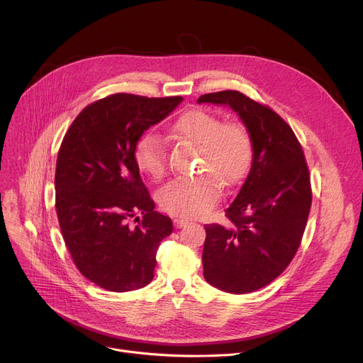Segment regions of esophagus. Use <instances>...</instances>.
<instances>
[{
	"mask_svg": "<svg viewBox=\"0 0 363 363\" xmlns=\"http://www.w3.org/2000/svg\"><path fill=\"white\" fill-rule=\"evenodd\" d=\"M174 225H175V228H182V226L188 225V220L184 218H177V219H174Z\"/></svg>",
	"mask_w": 363,
	"mask_h": 363,
	"instance_id": "esophagus-1",
	"label": "esophagus"
}]
</instances>
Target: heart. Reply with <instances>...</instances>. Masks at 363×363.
I'll list each match as a JSON object with an SVG mask.
<instances>
[{"instance_id": "obj_1", "label": "heart", "mask_w": 363, "mask_h": 363, "mask_svg": "<svg viewBox=\"0 0 363 363\" xmlns=\"http://www.w3.org/2000/svg\"><path fill=\"white\" fill-rule=\"evenodd\" d=\"M175 138L199 145L200 170L204 174L191 178H175L159 191V204L164 212L199 218L213 207L220 193V182L233 186L242 181L252 162V140L247 129L237 122H223L216 114L191 108L172 123ZM133 162L151 179L166 174V151L162 140L147 132L133 145Z\"/></svg>"}]
</instances>
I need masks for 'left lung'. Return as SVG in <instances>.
<instances>
[{"instance_id": "8db88e82", "label": "left lung", "mask_w": 363, "mask_h": 363, "mask_svg": "<svg viewBox=\"0 0 363 363\" xmlns=\"http://www.w3.org/2000/svg\"><path fill=\"white\" fill-rule=\"evenodd\" d=\"M197 103L230 106L250 133L252 167L225 211L228 223L204 225L203 274L222 291L252 293L279 277L298 250L312 204L309 167L291 126L271 107L231 89Z\"/></svg>"}]
</instances>
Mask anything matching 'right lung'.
Masks as SVG:
<instances>
[{
  "label": "right lung",
  "instance_id": "add662e5",
  "mask_svg": "<svg viewBox=\"0 0 363 363\" xmlns=\"http://www.w3.org/2000/svg\"><path fill=\"white\" fill-rule=\"evenodd\" d=\"M182 100L108 95L86 106L62 141L54 179L62 235L76 268L104 290L145 287L162 240L174 231L170 218L155 211L132 152Z\"/></svg>",
  "mask_w": 363,
  "mask_h": 363
}]
</instances>
